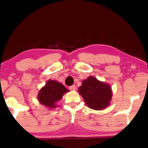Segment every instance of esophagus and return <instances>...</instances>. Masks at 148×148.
Returning a JSON list of instances; mask_svg holds the SVG:
<instances>
[{"label": "esophagus", "instance_id": "esophagus-1", "mask_svg": "<svg viewBox=\"0 0 148 148\" xmlns=\"http://www.w3.org/2000/svg\"><path fill=\"white\" fill-rule=\"evenodd\" d=\"M69 90H76V89L75 85H73V86H69Z\"/></svg>", "mask_w": 148, "mask_h": 148}]
</instances>
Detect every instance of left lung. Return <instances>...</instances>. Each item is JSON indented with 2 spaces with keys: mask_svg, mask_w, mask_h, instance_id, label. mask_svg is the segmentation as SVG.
I'll list each match as a JSON object with an SVG mask.
<instances>
[{
  "mask_svg": "<svg viewBox=\"0 0 148 148\" xmlns=\"http://www.w3.org/2000/svg\"><path fill=\"white\" fill-rule=\"evenodd\" d=\"M79 92L89 108L98 111L106 108L110 104L112 97L110 85L91 76L82 81Z\"/></svg>",
  "mask_w": 148,
  "mask_h": 148,
  "instance_id": "left-lung-1",
  "label": "left lung"
}]
</instances>
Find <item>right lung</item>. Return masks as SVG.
Instances as JSON below:
<instances>
[{
	"mask_svg": "<svg viewBox=\"0 0 148 148\" xmlns=\"http://www.w3.org/2000/svg\"><path fill=\"white\" fill-rule=\"evenodd\" d=\"M67 92L69 90L62 84L56 81L49 80L39 92L37 97L41 104L50 108H56L57 106L56 103L60 101L64 93Z\"/></svg>",
	"mask_w": 148,
	"mask_h": 148,
	"instance_id": "1",
	"label": "right lung"
}]
</instances>
